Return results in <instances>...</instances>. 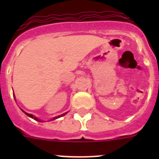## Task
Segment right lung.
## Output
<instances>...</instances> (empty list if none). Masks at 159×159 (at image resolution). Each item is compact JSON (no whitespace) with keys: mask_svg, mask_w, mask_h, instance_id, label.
<instances>
[{"mask_svg":"<svg viewBox=\"0 0 159 159\" xmlns=\"http://www.w3.org/2000/svg\"><path fill=\"white\" fill-rule=\"evenodd\" d=\"M13 97H14V99H15V95H13ZM15 100H16V99H15ZM21 111H22L24 112V113L25 114V115H26V116H29V117L32 118V119H35V120H36V121L40 122V123H41V122H45V121H43V120H41V119H38L37 117H36V116H33V115H32V114H29V113H27V112H25V111H23V110H22V109H21ZM67 112H66V113H64V114H62V115H60V116H57V117H54V118H52V119L51 120H49V121H52V120H55V119H58V118L62 117V116H65V115H66V114H67Z\"/></svg>","mask_w":159,"mask_h":159,"instance_id":"right-lung-1","label":"right lung"}]
</instances>
